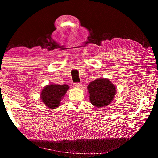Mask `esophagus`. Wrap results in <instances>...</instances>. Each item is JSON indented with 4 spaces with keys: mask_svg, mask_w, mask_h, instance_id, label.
I'll use <instances>...</instances> for the list:
<instances>
[{
    "mask_svg": "<svg viewBox=\"0 0 158 158\" xmlns=\"http://www.w3.org/2000/svg\"><path fill=\"white\" fill-rule=\"evenodd\" d=\"M73 85L76 88H79L81 86V83H74Z\"/></svg>",
    "mask_w": 158,
    "mask_h": 158,
    "instance_id": "esophagus-1",
    "label": "esophagus"
}]
</instances>
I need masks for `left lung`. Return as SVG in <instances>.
<instances>
[{
    "mask_svg": "<svg viewBox=\"0 0 158 158\" xmlns=\"http://www.w3.org/2000/svg\"><path fill=\"white\" fill-rule=\"evenodd\" d=\"M90 100L96 107L101 108L111 102L116 95V87L107 79H98L88 85Z\"/></svg>",
    "mask_w": 158,
    "mask_h": 158,
    "instance_id": "1",
    "label": "left lung"
}]
</instances>
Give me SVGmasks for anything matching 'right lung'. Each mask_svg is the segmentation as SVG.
Instances as JSON below:
<instances>
[{
  "mask_svg": "<svg viewBox=\"0 0 158 158\" xmlns=\"http://www.w3.org/2000/svg\"><path fill=\"white\" fill-rule=\"evenodd\" d=\"M69 89L68 85L50 84L44 88L40 97L42 102L50 109H56L60 105V101Z\"/></svg>",
  "mask_w": 158,
  "mask_h": 158,
  "instance_id": "1",
  "label": "right lung"
}]
</instances>
